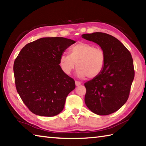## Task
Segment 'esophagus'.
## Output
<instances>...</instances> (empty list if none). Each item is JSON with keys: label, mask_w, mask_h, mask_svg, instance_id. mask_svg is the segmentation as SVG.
I'll return each mask as SVG.
<instances>
[{"label": "esophagus", "mask_w": 146, "mask_h": 146, "mask_svg": "<svg viewBox=\"0 0 146 146\" xmlns=\"http://www.w3.org/2000/svg\"><path fill=\"white\" fill-rule=\"evenodd\" d=\"M75 85H76V86H79L80 85H81V82L76 80V81H75Z\"/></svg>", "instance_id": "obj_1"}]
</instances>
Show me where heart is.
<instances>
[{"label": "heart", "instance_id": "heart-1", "mask_svg": "<svg viewBox=\"0 0 146 146\" xmlns=\"http://www.w3.org/2000/svg\"><path fill=\"white\" fill-rule=\"evenodd\" d=\"M76 64L80 78H95L105 66V51L90 43H78L70 48V54H63L60 57V66L68 75L75 69Z\"/></svg>", "mask_w": 146, "mask_h": 146}]
</instances>
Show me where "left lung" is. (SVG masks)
<instances>
[{
  "instance_id": "left-lung-1",
  "label": "left lung",
  "mask_w": 146,
  "mask_h": 146,
  "mask_svg": "<svg viewBox=\"0 0 146 146\" xmlns=\"http://www.w3.org/2000/svg\"><path fill=\"white\" fill-rule=\"evenodd\" d=\"M82 37L97 43L105 53L101 73L84 84L85 104L97 115L111 114L128 100L135 75L131 54L122 42L108 34L97 32Z\"/></svg>"
}]
</instances>
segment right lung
<instances>
[{"instance_id": "1", "label": "right lung", "mask_w": 146, "mask_h": 146, "mask_svg": "<svg viewBox=\"0 0 146 146\" xmlns=\"http://www.w3.org/2000/svg\"><path fill=\"white\" fill-rule=\"evenodd\" d=\"M75 41L42 38L27 44L14 63L15 85L22 100L36 115L52 117L63 110L75 80L60 66L63 51Z\"/></svg>"}]
</instances>
